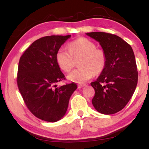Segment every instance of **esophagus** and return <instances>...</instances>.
Masks as SVG:
<instances>
[{"mask_svg": "<svg viewBox=\"0 0 149 149\" xmlns=\"http://www.w3.org/2000/svg\"><path fill=\"white\" fill-rule=\"evenodd\" d=\"M85 85H86V84H84V83H81V84L78 85V87H83L85 86Z\"/></svg>", "mask_w": 149, "mask_h": 149, "instance_id": "1", "label": "esophagus"}]
</instances>
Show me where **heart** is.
Instances as JSON below:
<instances>
[{
    "label": "heart",
    "mask_w": 149,
    "mask_h": 149,
    "mask_svg": "<svg viewBox=\"0 0 149 149\" xmlns=\"http://www.w3.org/2000/svg\"><path fill=\"white\" fill-rule=\"evenodd\" d=\"M78 58L79 67L68 75L69 80L76 83L85 82L94 74H100L107 66V57L104 50L97 48L95 42L87 38H79L70 42L68 49L62 47L56 55L57 64L65 72L72 70L74 59Z\"/></svg>",
    "instance_id": "heart-1"
}]
</instances>
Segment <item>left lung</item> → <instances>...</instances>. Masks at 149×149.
Masks as SVG:
<instances>
[{"instance_id":"obj_1","label":"left lung","mask_w":149,"mask_h":149,"mask_svg":"<svg viewBox=\"0 0 149 149\" xmlns=\"http://www.w3.org/2000/svg\"><path fill=\"white\" fill-rule=\"evenodd\" d=\"M98 41L107 54V66L95 81L91 102L99 113L112 115L123 109L134 94L138 83L136 59L130 45L115 34L87 32Z\"/></svg>"}]
</instances>
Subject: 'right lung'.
<instances>
[{"label": "right lung", "instance_id": "obj_1", "mask_svg": "<svg viewBox=\"0 0 149 149\" xmlns=\"http://www.w3.org/2000/svg\"><path fill=\"white\" fill-rule=\"evenodd\" d=\"M71 35L44 36L32 42L20 57L17 74L19 91L28 110L38 119L56 122L65 115L74 83L57 87L64 74L56 55Z\"/></svg>", "mask_w": 149, "mask_h": 149}]
</instances>
